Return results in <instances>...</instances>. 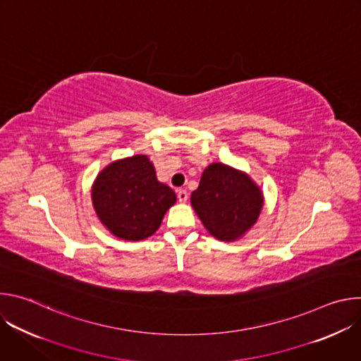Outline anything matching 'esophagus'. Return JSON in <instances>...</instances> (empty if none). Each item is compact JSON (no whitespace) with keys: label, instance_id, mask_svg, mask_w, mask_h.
<instances>
[{"label":"esophagus","instance_id":"obj_1","mask_svg":"<svg viewBox=\"0 0 361 361\" xmlns=\"http://www.w3.org/2000/svg\"><path fill=\"white\" fill-rule=\"evenodd\" d=\"M177 197H178V201H180V202H185V201L188 200V192H187V190H178Z\"/></svg>","mask_w":361,"mask_h":361}]
</instances>
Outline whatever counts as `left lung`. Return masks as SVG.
<instances>
[{
	"instance_id": "8db88e82",
	"label": "left lung",
	"mask_w": 361,
	"mask_h": 361,
	"mask_svg": "<svg viewBox=\"0 0 361 361\" xmlns=\"http://www.w3.org/2000/svg\"><path fill=\"white\" fill-rule=\"evenodd\" d=\"M191 204L216 238L231 241L255 224L263 195L248 176L214 163L204 170L198 188L191 194Z\"/></svg>"
}]
</instances>
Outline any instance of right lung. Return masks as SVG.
Returning <instances> with one entry per match:
<instances>
[{
  "label": "right lung",
  "mask_w": 361,
  "mask_h": 361,
  "mask_svg": "<svg viewBox=\"0 0 361 361\" xmlns=\"http://www.w3.org/2000/svg\"><path fill=\"white\" fill-rule=\"evenodd\" d=\"M94 209L114 235L144 240L156 233L176 192L157 181L145 156L120 160L102 170L92 188Z\"/></svg>",
  "instance_id": "1"
}]
</instances>
